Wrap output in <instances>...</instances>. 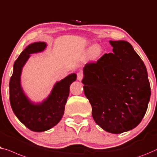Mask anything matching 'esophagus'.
<instances>
[{
    "instance_id": "obj_1",
    "label": "esophagus",
    "mask_w": 157,
    "mask_h": 157,
    "mask_svg": "<svg viewBox=\"0 0 157 157\" xmlns=\"http://www.w3.org/2000/svg\"><path fill=\"white\" fill-rule=\"evenodd\" d=\"M83 77H84V75H83L82 72H78V79L79 81H81Z\"/></svg>"
}]
</instances>
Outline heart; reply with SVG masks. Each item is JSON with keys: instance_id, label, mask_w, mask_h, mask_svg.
<instances>
[{"instance_id": "1", "label": "heart", "mask_w": 157, "mask_h": 157, "mask_svg": "<svg viewBox=\"0 0 157 157\" xmlns=\"http://www.w3.org/2000/svg\"><path fill=\"white\" fill-rule=\"evenodd\" d=\"M102 48L99 44H94L90 48L87 52V58L90 61H97L102 56Z\"/></svg>"}]
</instances>
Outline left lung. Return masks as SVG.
Here are the masks:
<instances>
[{"mask_svg": "<svg viewBox=\"0 0 157 157\" xmlns=\"http://www.w3.org/2000/svg\"><path fill=\"white\" fill-rule=\"evenodd\" d=\"M109 43L113 52L86 64L82 82L95 122L105 131L121 134L142 120L151 87L145 65L131 44Z\"/></svg>", "mask_w": 157, "mask_h": 157, "instance_id": "1", "label": "left lung"}]
</instances>
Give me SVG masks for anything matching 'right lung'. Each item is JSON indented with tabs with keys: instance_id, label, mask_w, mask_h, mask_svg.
Here are the masks:
<instances>
[{
	"instance_id": "right-lung-1",
	"label": "right lung",
	"mask_w": 157,
	"mask_h": 157,
	"mask_svg": "<svg viewBox=\"0 0 157 157\" xmlns=\"http://www.w3.org/2000/svg\"><path fill=\"white\" fill-rule=\"evenodd\" d=\"M45 48L46 43L43 42L28 45L15 60L9 83L10 102L13 112L26 127L37 132L51 129L60 121L69 96L70 86L77 78L76 74L69 75L57 82L45 100L39 104L33 103L21 87L22 69L30 54L43 51Z\"/></svg>"
}]
</instances>
